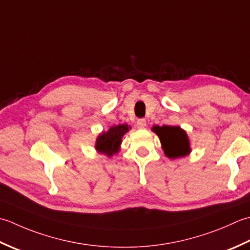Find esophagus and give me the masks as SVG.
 <instances>
[{
    "instance_id": "34e87169",
    "label": "esophagus",
    "mask_w": 250,
    "mask_h": 250,
    "mask_svg": "<svg viewBox=\"0 0 250 250\" xmlns=\"http://www.w3.org/2000/svg\"><path fill=\"white\" fill-rule=\"evenodd\" d=\"M136 126H137V128L144 129V128H146V121L145 119H140V120L137 121Z\"/></svg>"
}]
</instances>
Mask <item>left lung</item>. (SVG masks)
Returning a JSON list of instances; mask_svg holds the SVG:
<instances>
[{"mask_svg":"<svg viewBox=\"0 0 250 250\" xmlns=\"http://www.w3.org/2000/svg\"><path fill=\"white\" fill-rule=\"evenodd\" d=\"M152 131L160 138L162 149L168 159L175 160L191 153L190 139L180 126L155 125L152 127Z\"/></svg>","mask_w":250,"mask_h":250,"instance_id":"1","label":"left lung"}]
</instances>
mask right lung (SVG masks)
I'll use <instances>...</instances> for the list:
<instances>
[{"label":"right lung","mask_w":250,"mask_h":250,"mask_svg":"<svg viewBox=\"0 0 250 250\" xmlns=\"http://www.w3.org/2000/svg\"><path fill=\"white\" fill-rule=\"evenodd\" d=\"M129 125L119 124L111 126L106 131L100 132L96 139V151L108 157L113 156L121 150V145L122 141H123L122 139H123L126 132L129 131Z\"/></svg>","instance_id":"add662e5"}]
</instances>
